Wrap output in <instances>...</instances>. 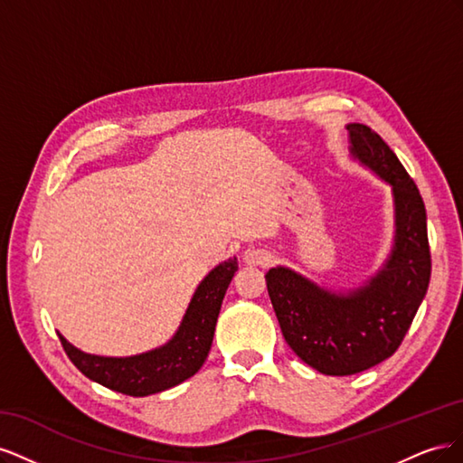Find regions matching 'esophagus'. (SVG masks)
<instances>
[{
    "label": "esophagus",
    "instance_id": "34e87169",
    "mask_svg": "<svg viewBox=\"0 0 463 463\" xmlns=\"http://www.w3.org/2000/svg\"><path fill=\"white\" fill-rule=\"evenodd\" d=\"M274 257L269 253V250H260V249H253L249 250L245 255V262L247 264H253V266H269L272 264Z\"/></svg>",
    "mask_w": 463,
    "mask_h": 463
}]
</instances>
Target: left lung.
Wrapping results in <instances>:
<instances>
[{"mask_svg": "<svg viewBox=\"0 0 463 463\" xmlns=\"http://www.w3.org/2000/svg\"><path fill=\"white\" fill-rule=\"evenodd\" d=\"M352 154L392 185L396 235L384 266L365 286L334 293L284 266L266 288L288 345L322 374L367 371L394 355L430 279L425 203L392 148L367 125L349 123Z\"/></svg>", "mask_w": 463, "mask_h": 463, "instance_id": "1", "label": "left lung"}]
</instances>
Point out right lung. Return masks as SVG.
Listing matches in <instances>:
<instances>
[{
    "label": "right lung",
    "instance_id": "add662e5",
    "mask_svg": "<svg viewBox=\"0 0 463 463\" xmlns=\"http://www.w3.org/2000/svg\"><path fill=\"white\" fill-rule=\"evenodd\" d=\"M237 269L240 266L233 257L218 264L203 279L179 330L165 345L133 357H100L80 352L60 334L67 357L90 381L135 398L181 384L197 373L208 357L220 307Z\"/></svg>",
    "mask_w": 463,
    "mask_h": 463
}]
</instances>
